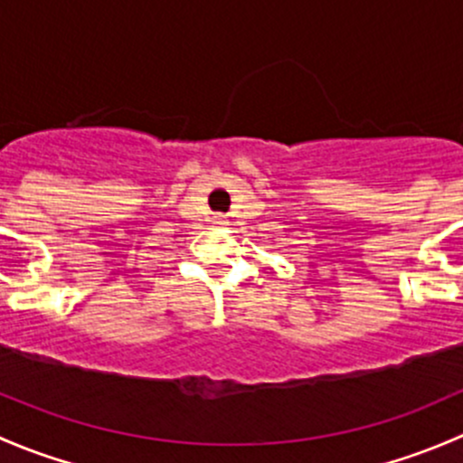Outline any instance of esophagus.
<instances>
[{"mask_svg":"<svg viewBox=\"0 0 463 463\" xmlns=\"http://www.w3.org/2000/svg\"><path fill=\"white\" fill-rule=\"evenodd\" d=\"M214 223H217V226H228V222L223 214H214Z\"/></svg>","mask_w":463,"mask_h":463,"instance_id":"esophagus-1","label":"esophagus"}]
</instances>
